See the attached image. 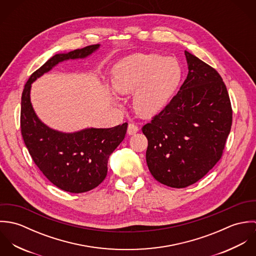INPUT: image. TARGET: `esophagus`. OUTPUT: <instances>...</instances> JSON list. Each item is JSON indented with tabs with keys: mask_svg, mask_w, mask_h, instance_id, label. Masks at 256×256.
<instances>
[{
	"mask_svg": "<svg viewBox=\"0 0 256 256\" xmlns=\"http://www.w3.org/2000/svg\"><path fill=\"white\" fill-rule=\"evenodd\" d=\"M138 131H139V127H138L136 124L130 123V124L128 125L127 133H128L129 135H134V134H136Z\"/></svg>",
	"mask_w": 256,
	"mask_h": 256,
	"instance_id": "esophagus-1",
	"label": "esophagus"
}]
</instances>
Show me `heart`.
I'll return each instance as SVG.
<instances>
[{"instance_id": "1", "label": "heart", "mask_w": 256, "mask_h": 256, "mask_svg": "<svg viewBox=\"0 0 256 256\" xmlns=\"http://www.w3.org/2000/svg\"><path fill=\"white\" fill-rule=\"evenodd\" d=\"M180 76L182 69L174 58L134 54L115 65L112 84L121 94L135 92L134 108L143 117H152L168 104Z\"/></svg>"}]
</instances>
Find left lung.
Instances as JSON below:
<instances>
[{
  "mask_svg": "<svg viewBox=\"0 0 256 256\" xmlns=\"http://www.w3.org/2000/svg\"><path fill=\"white\" fill-rule=\"evenodd\" d=\"M188 74L178 92L142 131L152 176L174 188L197 182L219 162L232 122L226 86L211 66L185 51Z\"/></svg>",
  "mask_w": 256,
  "mask_h": 256,
  "instance_id": "1",
  "label": "left lung"
}]
</instances>
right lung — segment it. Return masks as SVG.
<instances>
[{
    "label": "right lung",
    "instance_id": "right-lung-1",
    "mask_svg": "<svg viewBox=\"0 0 256 256\" xmlns=\"http://www.w3.org/2000/svg\"><path fill=\"white\" fill-rule=\"evenodd\" d=\"M98 47L100 44L90 45L54 55L30 76L22 96L20 131L30 154L50 182L71 193L90 191L104 180L110 156L125 138L128 123L74 133L53 130L38 119L30 102V88L37 78L58 63L86 58Z\"/></svg>",
    "mask_w": 256,
    "mask_h": 256
}]
</instances>
